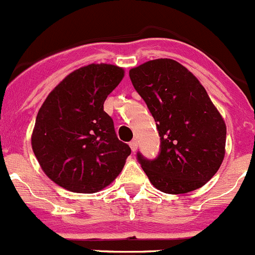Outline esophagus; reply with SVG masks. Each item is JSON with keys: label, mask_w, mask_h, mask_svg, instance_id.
Returning <instances> with one entry per match:
<instances>
[{"label": "esophagus", "mask_w": 255, "mask_h": 255, "mask_svg": "<svg viewBox=\"0 0 255 255\" xmlns=\"http://www.w3.org/2000/svg\"><path fill=\"white\" fill-rule=\"evenodd\" d=\"M129 147H130V149H132V152H135L137 151V147H138V143H137V141H135V139H133V141L129 142Z\"/></svg>", "instance_id": "obj_1"}]
</instances>
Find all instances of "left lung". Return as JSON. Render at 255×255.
I'll use <instances>...</instances> for the list:
<instances>
[{"label":"left lung","mask_w":255,"mask_h":255,"mask_svg":"<svg viewBox=\"0 0 255 255\" xmlns=\"http://www.w3.org/2000/svg\"><path fill=\"white\" fill-rule=\"evenodd\" d=\"M161 137L154 160H137L156 189L186 194L204 186L225 156L227 126L191 71L172 59H156L129 70Z\"/></svg>","instance_id":"obj_1"}]
</instances>
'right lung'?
Returning a JSON list of instances; mask_svg holds the SVG:
<instances>
[{"instance_id":"add662e5","label":"right lung","mask_w":255,"mask_h":255,"mask_svg":"<svg viewBox=\"0 0 255 255\" xmlns=\"http://www.w3.org/2000/svg\"><path fill=\"white\" fill-rule=\"evenodd\" d=\"M125 77L111 64H90L64 78L42 103L31 146L50 180L93 194L116 180L130 148L118 139L103 104Z\"/></svg>"}]
</instances>
